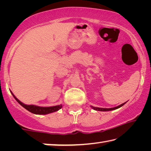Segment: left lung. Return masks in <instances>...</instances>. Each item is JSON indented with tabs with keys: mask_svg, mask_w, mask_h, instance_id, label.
<instances>
[{
	"mask_svg": "<svg viewBox=\"0 0 151 151\" xmlns=\"http://www.w3.org/2000/svg\"><path fill=\"white\" fill-rule=\"evenodd\" d=\"M127 103V102H126ZM122 103L121 104V105H119L118 106H116V107H114V108H111V109H104V108H99V107H94L93 106H91L92 109H93L94 110H96V111H112V110H115V109H117L120 108V107H121L122 106H123L124 104L126 103Z\"/></svg>",
	"mask_w": 151,
	"mask_h": 151,
	"instance_id": "8db88e82",
	"label": "left lung"
}]
</instances>
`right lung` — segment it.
Here are the masks:
<instances>
[{"label": "right lung", "mask_w": 151, "mask_h": 151, "mask_svg": "<svg viewBox=\"0 0 151 151\" xmlns=\"http://www.w3.org/2000/svg\"><path fill=\"white\" fill-rule=\"evenodd\" d=\"M12 96H14L18 103H19L20 105L23 106L24 109H26L27 111L29 112H32L33 114H47L48 113H51V112H56L58 111V110L62 108V104H60V105L57 106H49V107H42V106H38L35 105H27V104H24L22 103V102H20L19 99H18L16 96H15L11 92Z\"/></svg>", "instance_id": "add662e5"}]
</instances>
